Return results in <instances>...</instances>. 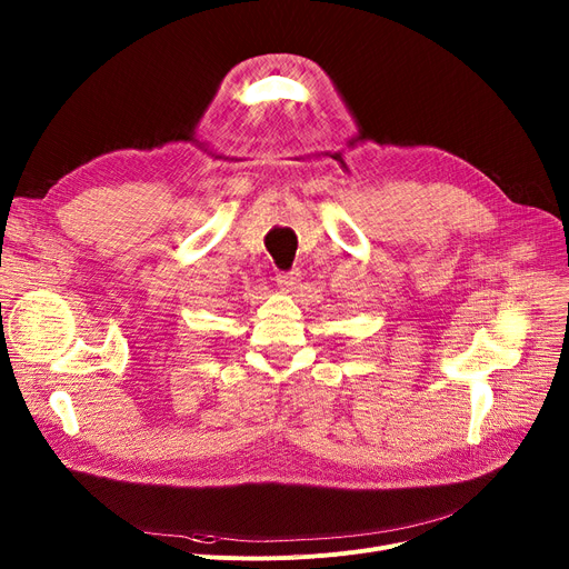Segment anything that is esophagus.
<instances>
[{
    "label": "esophagus",
    "instance_id": "34e87169",
    "mask_svg": "<svg viewBox=\"0 0 569 569\" xmlns=\"http://www.w3.org/2000/svg\"><path fill=\"white\" fill-rule=\"evenodd\" d=\"M276 280H278V287H280L282 291H296L298 284H300V280H303V276H300L298 269H293V271H289V273H280Z\"/></svg>",
    "mask_w": 569,
    "mask_h": 569
}]
</instances>
